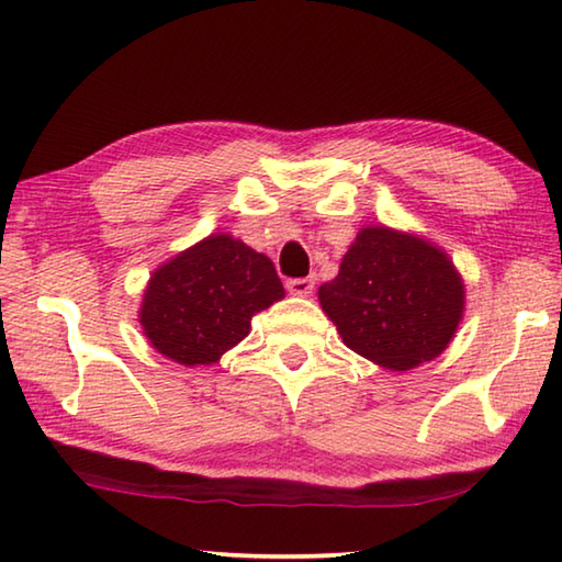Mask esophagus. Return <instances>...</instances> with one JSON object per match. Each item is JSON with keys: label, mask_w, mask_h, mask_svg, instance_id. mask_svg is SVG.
<instances>
[{"label": "esophagus", "mask_w": 562, "mask_h": 562, "mask_svg": "<svg viewBox=\"0 0 562 562\" xmlns=\"http://www.w3.org/2000/svg\"><path fill=\"white\" fill-rule=\"evenodd\" d=\"M312 290H315V280H312V278L288 280V292L290 294H297V297H307Z\"/></svg>", "instance_id": "34e87169"}]
</instances>
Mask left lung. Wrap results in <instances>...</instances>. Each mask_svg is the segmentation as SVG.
<instances>
[{"label": "left lung", "mask_w": 562, "mask_h": 562, "mask_svg": "<svg viewBox=\"0 0 562 562\" xmlns=\"http://www.w3.org/2000/svg\"><path fill=\"white\" fill-rule=\"evenodd\" d=\"M463 280L441 247L374 225L359 231L319 304L341 341L392 372L439 357L463 317Z\"/></svg>", "instance_id": "1"}]
</instances>
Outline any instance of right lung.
<instances>
[{
  "instance_id": "right-lung-1",
  "label": "right lung",
  "mask_w": 562,
  "mask_h": 562,
  "mask_svg": "<svg viewBox=\"0 0 562 562\" xmlns=\"http://www.w3.org/2000/svg\"><path fill=\"white\" fill-rule=\"evenodd\" d=\"M282 297L270 258L233 235H211L160 265L138 317L160 355L198 367L243 341L252 315Z\"/></svg>"
}]
</instances>
